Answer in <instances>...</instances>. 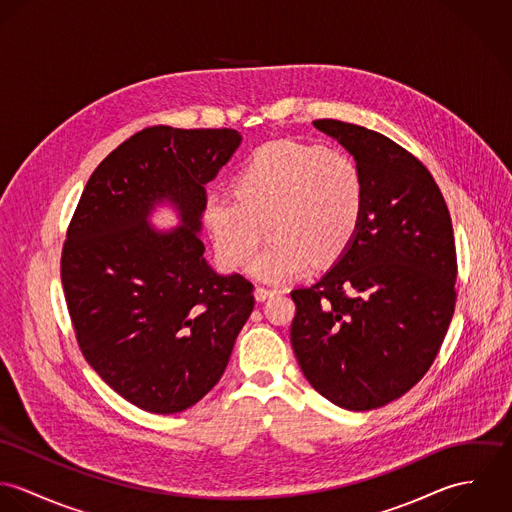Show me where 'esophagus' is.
<instances>
[{
	"mask_svg": "<svg viewBox=\"0 0 512 512\" xmlns=\"http://www.w3.org/2000/svg\"><path fill=\"white\" fill-rule=\"evenodd\" d=\"M278 293V290H274V288H264V286H258L256 288V292H254V295H256V299L258 301H264V299H268V297H272V295H276Z\"/></svg>",
	"mask_w": 512,
	"mask_h": 512,
	"instance_id": "1",
	"label": "esophagus"
}]
</instances>
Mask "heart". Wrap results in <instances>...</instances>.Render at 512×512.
Instances as JSON below:
<instances>
[{
    "mask_svg": "<svg viewBox=\"0 0 512 512\" xmlns=\"http://www.w3.org/2000/svg\"><path fill=\"white\" fill-rule=\"evenodd\" d=\"M230 189L205 199L203 222L226 268L246 264L266 224L272 240L250 272L268 282L341 260L365 215L363 167L337 147L268 142L238 165Z\"/></svg>",
    "mask_w": 512,
    "mask_h": 512,
    "instance_id": "b5f03b06",
    "label": "heart"
}]
</instances>
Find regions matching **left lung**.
Here are the masks:
<instances>
[{
  "label": "left lung",
  "mask_w": 512,
  "mask_h": 512,
  "mask_svg": "<svg viewBox=\"0 0 512 512\" xmlns=\"http://www.w3.org/2000/svg\"><path fill=\"white\" fill-rule=\"evenodd\" d=\"M363 167V222L347 254L293 290V353L329 402L365 412L434 365L455 309L457 254L436 179L408 149L357 124L315 120Z\"/></svg>",
  "instance_id": "8db88e82"
}]
</instances>
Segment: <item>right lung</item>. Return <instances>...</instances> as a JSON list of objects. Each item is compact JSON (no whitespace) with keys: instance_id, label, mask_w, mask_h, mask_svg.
Instances as JSON below:
<instances>
[{"instance_id":"add662e5","label":"right lung","mask_w":512,"mask_h":512,"mask_svg":"<svg viewBox=\"0 0 512 512\" xmlns=\"http://www.w3.org/2000/svg\"><path fill=\"white\" fill-rule=\"evenodd\" d=\"M240 134L149 126L90 175L61 254L76 343L100 378L151 414H177L217 384L254 309V284L219 276L199 238L205 185ZM169 198L183 227L148 228Z\"/></svg>"}]
</instances>
